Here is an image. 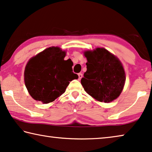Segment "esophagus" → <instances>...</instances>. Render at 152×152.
Instances as JSON below:
<instances>
[{"label":"esophagus","instance_id":"1","mask_svg":"<svg viewBox=\"0 0 152 152\" xmlns=\"http://www.w3.org/2000/svg\"><path fill=\"white\" fill-rule=\"evenodd\" d=\"M78 76H79V80H80V79L83 77L82 73H79L78 74Z\"/></svg>","mask_w":152,"mask_h":152}]
</instances>
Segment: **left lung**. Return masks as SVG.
Returning <instances> with one entry per match:
<instances>
[{"instance_id": "obj_1", "label": "left lung", "mask_w": 152, "mask_h": 152, "mask_svg": "<svg viewBox=\"0 0 152 152\" xmlns=\"http://www.w3.org/2000/svg\"><path fill=\"white\" fill-rule=\"evenodd\" d=\"M87 71L81 83L88 94L98 101L110 102L122 92L126 75L118 58L104 48L86 51Z\"/></svg>"}]
</instances>
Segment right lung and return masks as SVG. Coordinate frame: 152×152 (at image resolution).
I'll use <instances>...</instances> for the list:
<instances>
[{
    "label": "right lung",
    "instance_id": "obj_1",
    "mask_svg": "<svg viewBox=\"0 0 152 152\" xmlns=\"http://www.w3.org/2000/svg\"><path fill=\"white\" fill-rule=\"evenodd\" d=\"M66 52L58 47L45 49L30 58L24 71V82L30 95L43 104L52 102L64 93L70 81L78 79L73 62L64 60Z\"/></svg>",
    "mask_w": 152,
    "mask_h": 152
}]
</instances>
